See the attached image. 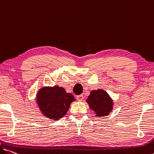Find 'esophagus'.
Listing matches in <instances>:
<instances>
[{
    "label": "esophagus",
    "instance_id": "34e87169",
    "mask_svg": "<svg viewBox=\"0 0 154 154\" xmlns=\"http://www.w3.org/2000/svg\"><path fill=\"white\" fill-rule=\"evenodd\" d=\"M76 98H77V100H79V101H82L84 99V97H83V96H82V95H79V96H77Z\"/></svg>",
    "mask_w": 154,
    "mask_h": 154
}]
</instances>
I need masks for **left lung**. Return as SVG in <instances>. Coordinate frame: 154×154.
<instances>
[{
  "mask_svg": "<svg viewBox=\"0 0 154 154\" xmlns=\"http://www.w3.org/2000/svg\"><path fill=\"white\" fill-rule=\"evenodd\" d=\"M86 102L89 108L95 112L96 117L108 116L113 109V102L112 98L103 89H98L91 91Z\"/></svg>",
  "mask_w": 154,
  "mask_h": 154,
  "instance_id": "obj_1",
  "label": "left lung"
}]
</instances>
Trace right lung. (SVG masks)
Returning a JSON list of instances; mask_svg holds the SVG:
<instances>
[{
	"instance_id": "add662e5",
	"label": "right lung",
	"mask_w": 154,
	"mask_h": 154,
	"mask_svg": "<svg viewBox=\"0 0 154 154\" xmlns=\"http://www.w3.org/2000/svg\"><path fill=\"white\" fill-rule=\"evenodd\" d=\"M36 103L45 116L53 120L62 118L69 109L71 103L75 101L74 96L67 93L62 87H43L36 95Z\"/></svg>"
}]
</instances>
